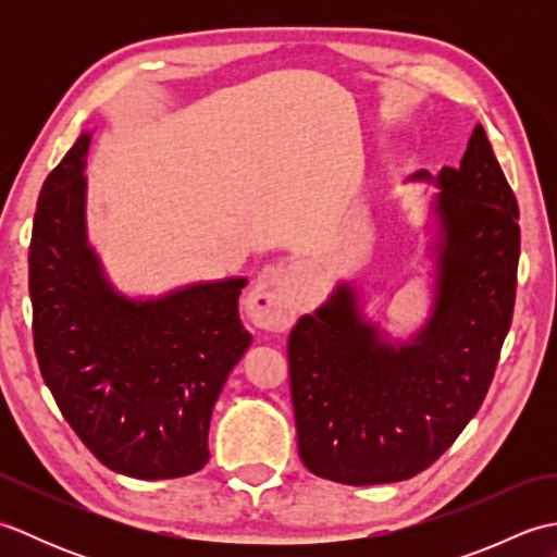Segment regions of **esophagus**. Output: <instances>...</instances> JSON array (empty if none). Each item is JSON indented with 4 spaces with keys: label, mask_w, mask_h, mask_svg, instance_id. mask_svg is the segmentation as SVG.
<instances>
[{
    "label": "esophagus",
    "mask_w": 557,
    "mask_h": 557,
    "mask_svg": "<svg viewBox=\"0 0 557 557\" xmlns=\"http://www.w3.org/2000/svg\"><path fill=\"white\" fill-rule=\"evenodd\" d=\"M306 268L301 263H275L263 268L248 299L253 323L265 330H285L299 313L304 301Z\"/></svg>",
    "instance_id": "34e87169"
}]
</instances>
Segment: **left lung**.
<instances>
[{
	"label": "left lung",
	"instance_id": "obj_1",
	"mask_svg": "<svg viewBox=\"0 0 557 557\" xmlns=\"http://www.w3.org/2000/svg\"><path fill=\"white\" fill-rule=\"evenodd\" d=\"M433 297L425 323L389 337L337 282L289 335L299 455L311 474L347 486L417 476L457 441L488 393L512 323L519 208L483 126L459 168L425 170Z\"/></svg>",
	"mask_w": 557,
	"mask_h": 557
}]
</instances>
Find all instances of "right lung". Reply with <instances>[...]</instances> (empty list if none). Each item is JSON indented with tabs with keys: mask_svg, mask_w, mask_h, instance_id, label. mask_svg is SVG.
<instances>
[{
	"mask_svg": "<svg viewBox=\"0 0 557 557\" xmlns=\"http://www.w3.org/2000/svg\"><path fill=\"white\" fill-rule=\"evenodd\" d=\"M83 132L47 176L28 251L33 339L62 417L104 467L158 481L196 474L222 385L251 333L246 277L194 282L132 299L88 242Z\"/></svg>",
	"mask_w": 557,
	"mask_h": 557,
	"instance_id": "add662e5",
	"label": "right lung"
}]
</instances>
